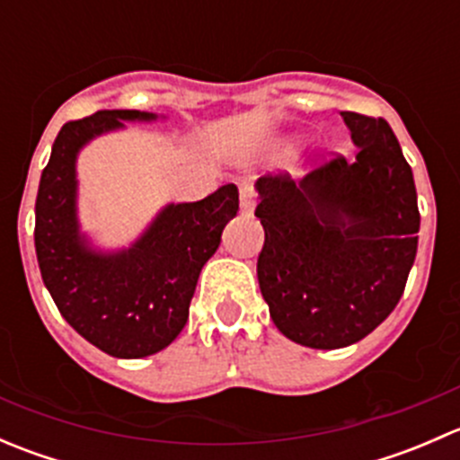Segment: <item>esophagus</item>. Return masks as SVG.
Instances as JSON below:
<instances>
[{"label": "esophagus", "mask_w": 460, "mask_h": 460, "mask_svg": "<svg viewBox=\"0 0 460 460\" xmlns=\"http://www.w3.org/2000/svg\"><path fill=\"white\" fill-rule=\"evenodd\" d=\"M253 207H256V193H253L252 187H240V211L243 213H253Z\"/></svg>", "instance_id": "34e87169"}]
</instances>
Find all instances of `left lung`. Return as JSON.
<instances>
[{
	"mask_svg": "<svg viewBox=\"0 0 460 460\" xmlns=\"http://www.w3.org/2000/svg\"><path fill=\"white\" fill-rule=\"evenodd\" d=\"M354 162H324L300 182H256L264 229L258 282L289 341L341 349L372 333L401 300L419 247L411 166L385 119L342 111Z\"/></svg>",
	"mask_w": 460,
	"mask_h": 460,
	"instance_id": "left-lung-1",
	"label": "left lung"
}]
</instances>
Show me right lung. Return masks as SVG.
Wrapping results in <instances>:
<instances>
[{
    "mask_svg": "<svg viewBox=\"0 0 460 460\" xmlns=\"http://www.w3.org/2000/svg\"><path fill=\"white\" fill-rule=\"evenodd\" d=\"M146 111H97L64 124L41 171L35 252L41 280L64 320L115 358H146L178 338L207 260L238 213V187L225 184L198 202H169L128 247L102 249L77 216V157L88 142L124 122H155Z\"/></svg>",
    "mask_w": 460,
    "mask_h": 460,
    "instance_id": "1",
    "label": "right lung"
}]
</instances>
